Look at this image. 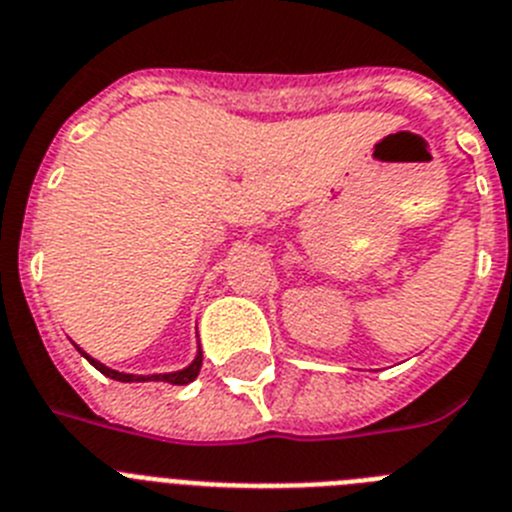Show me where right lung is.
Wrapping results in <instances>:
<instances>
[{"mask_svg":"<svg viewBox=\"0 0 512 512\" xmlns=\"http://www.w3.org/2000/svg\"><path fill=\"white\" fill-rule=\"evenodd\" d=\"M79 353L87 358V361L92 363V366L97 368L100 373H105L108 379H115V381H126V384H131V381H167V384H190V381L201 373V363H203V353L198 350V355H195V361L190 363L188 368H182V371H172V373H154V376H136V373H121V371H113V368L102 366L100 361H95V358H90V355L84 353V350H79Z\"/></svg>","mask_w":512,"mask_h":512,"instance_id":"right-lung-1","label":"right lung"}]
</instances>
